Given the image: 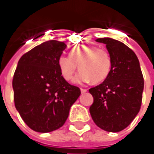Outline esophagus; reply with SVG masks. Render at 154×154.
Wrapping results in <instances>:
<instances>
[{"instance_id": "34e87169", "label": "esophagus", "mask_w": 154, "mask_h": 154, "mask_svg": "<svg viewBox=\"0 0 154 154\" xmlns=\"http://www.w3.org/2000/svg\"><path fill=\"white\" fill-rule=\"evenodd\" d=\"M80 92H81V93H85V92H87V90H86V89H84V88H81V89H80Z\"/></svg>"}]
</instances>
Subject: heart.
I'll list each match as a JSON object with an SVG mask.
<instances>
[{"label":"heart","instance_id":"b5f03b06","mask_svg":"<svg viewBox=\"0 0 154 154\" xmlns=\"http://www.w3.org/2000/svg\"><path fill=\"white\" fill-rule=\"evenodd\" d=\"M78 65L80 71L74 78L75 83L92 81L98 84L108 77L112 61L107 50L92 45H75L70 51V56L62 55L58 58V67L66 80L73 78Z\"/></svg>","mask_w":154,"mask_h":154}]
</instances>
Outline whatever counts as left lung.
<instances>
[{
	"instance_id": "1",
	"label": "left lung",
	"mask_w": 154,
	"mask_h": 154,
	"mask_svg": "<svg viewBox=\"0 0 154 154\" xmlns=\"http://www.w3.org/2000/svg\"><path fill=\"white\" fill-rule=\"evenodd\" d=\"M96 41L106 45L112 66L103 83L89 89L93 97L90 114L100 128L119 132L131 123L140 111L143 75L137 56L127 45L109 38Z\"/></svg>"
}]
</instances>
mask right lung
I'll return each instance as SVG.
<instances>
[{"mask_svg":"<svg viewBox=\"0 0 154 154\" xmlns=\"http://www.w3.org/2000/svg\"><path fill=\"white\" fill-rule=\"evenodd\" d=\"M66 47L63 42L47 41L24 54L18 62L13 79L15 107L36 132L62 127L80 97V88L68 83L58 67Z\"/></svg>","mask_w":154,"mask_h":154,"instance_id":"right-lung-1","label":"right lung"}]
</instances>
